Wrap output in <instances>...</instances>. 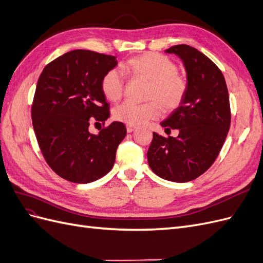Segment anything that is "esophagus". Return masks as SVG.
I'll return each instance as SVG.
<instances>
[{"label":"esophagus","instance_id":"esophagus-1","mask_svg":"<svg viewBox=\"0 0 263 263\" xmlns=\"http://www.w3.org/2000/svg\"><path fill=\"white\" fill-rule=\"evenodd\" d=\"M135 128H136V127L133 126V125H126L127 133H132V132H134V130H135Z\"/></svg>","mask_w":263,"mask_h":263}]
</instances>
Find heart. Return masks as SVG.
I'll use <instances>...</instances> for the list:
<instances>
[{
    "mask_svg": "<svg viewBox=\"0 0 263 263\" xmlns=\"http://www.w3.org/2000/svg\"><path fill=\"white\" fill-rule=\"evenodd\" d=\"M123 71L132 79L149 83L145 94V104L124 102L113 110V117L127 125H142L155 121L161 114L176 110L183 103L189 82L184 74L178 72L176 62L163 54L147 52L133 57L125 62ZM126 89L125 77L117 69L109 70L103 77L101 90L110 102L123 98Z\"/></svg>",
    "mask_w": 263,
    "mask_h": 263,
    "instance_id": "heart-1",
    "label": "heart"
}]
</instances>
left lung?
Here are the masks:
<instances>
[{"mask_svg":"<svg viewBox=\"0 0 263 263\" xmlns=\"http://www.w3.org/2000/svg\"><path fill=\"white\" fill-rule=\"evenodd\" d=\"M165 52L183 61L189 82L180 107L161 122L165 133L178 129V137L154 133L148 163L157 176L172 182L198 178L216 160L230 127L229 95L225 78L204 53L189 45H176Z\"/></svg>","mask_w":263,"mask_h":263,"instance_id":"8db88e82","label":"left lung"}]
</instances>
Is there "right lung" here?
Segmentation results:
<instances>
[{
	"instance_id": "add662e5",
	"label": "right lung",
	"mask_w": 263,
	"mask_h": 263,
	"mask_svg": "<svg viewBox=\"0 0 263 263\" xmlns=\"http://www.w3.org/2000/svg\"><path fill=\"white\" fill-rule=\"evenodd\" d=\"M117 66L114 55L77 49L47 65L38 79L31 119L46 162L59 177L90 183L112 170L126 127L113 122L98 135L90 122H104L109 105L101 90L103 77Z\"/></svg>"
}]
</instances>
